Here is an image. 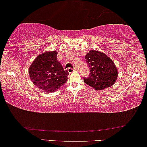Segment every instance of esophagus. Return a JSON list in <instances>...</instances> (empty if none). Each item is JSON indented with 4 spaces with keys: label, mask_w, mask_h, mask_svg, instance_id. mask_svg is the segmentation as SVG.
<instances>
[{
    "label": "esophagus",
    "mask_w": 147,
    "mask_h": 147,
    "mask_svg": "<svg viewBox=\"0 0 147 147\" xmlns=\"http://www.w3.org/2000/svg\"><path fill=\"white\" fill-rule=\"evenodd\" d=\"M76 70H78V68H69L68 69V71L69 72V73H71V72L73 71H76Z\"/></svg>",
    "instance_id": "obj_1"
}]
</instances>
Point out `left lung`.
I'll return each instance as SVG.
<instances>
[{"instance_id": "8db88e82", "label": "left lung", "mask_w": 147, "mask_h": 147, "mask_svg": "<svg viewBox=\"0 0 147 147\" xmlns=\"http://www.w3.org/2000/svg\"><path fill=\"white\" fill-rule=\"evenodd\" d=\"M85 59L90 68L89 76L83 78L86 84L96 90H102L115 83L118 77L117 67L106 55L91 50Z\"/></svg>"}]
</instances>
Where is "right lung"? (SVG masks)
<instances>
[{
    "mask_svg": "<svg viewBox=\"0 0 147 147\" xmlns=\"http://www.w3.org/2000/svg\"><path fill=\"white\" fill-rule=\"evenodd\" d=\"M28 73L34 85L47 92H53L63 85L69 75L57 61V51L38 55L30 65Z\"/></svg>",
    "mask_w": 147,
    "mask_h": 147,
    "instance_id": "right-lung-1",
    "label": "right lung"
}]
</instances>
